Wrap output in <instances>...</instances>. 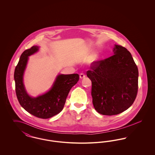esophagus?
<instances>
[{
  "label": "esophagus",
  "mask_w": 155,
  "mask_h": 155,
  "mask_svg": "<svg viewBox=\"0 0 155 155\" xmlns=\"http://www.w3.org/2000/svg\"><path fill=\"white\" fill-rule=\"evenodd\" d=\"M80 77L81 79H83V78H84L85 77V74H84V73H81V74H80Z\"/></svg>",
  "instance_id": "34e87169"
}]
</instances>
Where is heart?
Here are the masks:
<instances>
[{"label": "heart", "instance_id": "heart-1", "mask_svg": "<svg viewBox=\"0 0 155 155\" xmlns=\"http://www.w3.org/2000/svg\"><path fill=\"white\" fill-rule=\"evenodd\" d=\"M99 58V54L97 52H95L91 56L89 62L91 64H95L97 62Z\"/></svg>", "mask_w": 155, "mask_h": 155}]
</instances>
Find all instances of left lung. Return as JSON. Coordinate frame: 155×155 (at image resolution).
<instances>
[{"instance_id":"left-lung-1","label":"left lung","mask_w":155,"mask_h":155,"mask_svg":"<svg viewBox=\"0 0 155 155\" xmlns=\"http://www.w3.org/2000/svg\"><path fill=\"white\" fill-rule=\"evenodd\" d=\"M114 55L98 61L87 72L92 81L94 108L103 115L112 116L128 109L138 88V70L130 52L114 45Z\"/></svg>"}]
</instances>
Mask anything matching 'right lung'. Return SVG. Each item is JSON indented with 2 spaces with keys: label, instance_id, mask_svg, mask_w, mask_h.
I'll return each instance as SVG.
<instances>
[{
  "label": "right lung",
  "instance_id": "right-lung-1",
  "mask_svg": "<svg viewBox=\"0 0 155 155\" xmlns=\"http://www.w3.org/2000/svg\"><path fill=\"white\" fill-rule=\"evenodd\" d=\"M39 48L33 46L22 53L15 68L14 78L15 93L20 105L32 115L46 119L63 110L68 94L79 80L80 76L78 74H58L49 91L35 97L30 96L25 88L23 77L29 56L37 53Z\"/></svg>",
  "mask_w": 155,
  "mask_h": 155
}]
</instances>
